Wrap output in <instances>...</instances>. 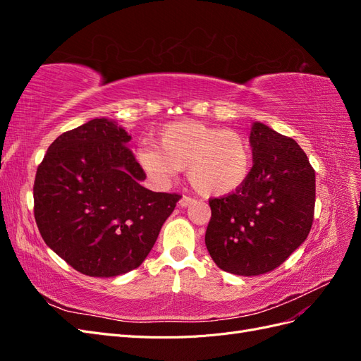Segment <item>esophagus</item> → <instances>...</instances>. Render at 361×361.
<instances>
[{"label": "esophagus", "mask_w": 361, "mask_h": 361, "mask_svg": "<svg viewBox=\"0 0 361 361\" xmlns=\"http://www.w3.org/2000/svg\"><path fill=\"white\" fill-rule=\"evenodd\" d=\"M194 202H195L194 199H191V197H187V195H183V197L179 200V206H180V207H187V206L192 204Z\"/></svg>", "instance_id": "obj_1"}]
</instances>
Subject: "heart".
I'll return each instance as SVG.
<instances>
[{"mask_svg": "<svg viewBox=\"0 0 361 361\" xmlns=\"http://www.w3.org/2000/svg\"><path fill=\"white\" fill-rule=\"evenodd\" d=\"M138 162L152 180L170 182L188 169L192 188L204 197L238 191L251 171V149L244 135L202 122H174L162 128L157 147L138 150Z\"/></svg>", "mask_w": 361, "mask_h": 361, "instance_id": "1", "label": "heart"}]
</instances>
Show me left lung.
<instances>
[{
  "instance_id": "8db88e82",
  "label": "left lung",
  "mask_w": 361,
  "mask_h": 361,
  "mask_svg": "<svg viewBox=\"0 0 361 361\" xmlns=\"http://www.w3.org/2000/svg\"><path fill=\"white\" fill-rule=\"evenodd\" d=\"M253 167L241 188L209 200L204 243L218 268L236 276L276 269L307 238L314 212V170L297 141L255 122Z\"/></svg>"
}]
</instances>
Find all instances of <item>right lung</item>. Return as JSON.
Wrapping results in <instances>:
<instances>
[{"label":"right lung","instance_id":"1","mask_svg":"<svg viewBox=\"0 0 361 361\" xmlns=\"http://www.w3.org/2000/svg\"><path fill=\"white\" fill-rule=\"evenodd\" d=\"M111 118H93L54 140L36 173L35 216L47 245L90 277L143 264L179 194L141 187L146 174Z\"/></svg>","mask_w":361,"mask_h":361}]
</instances>
